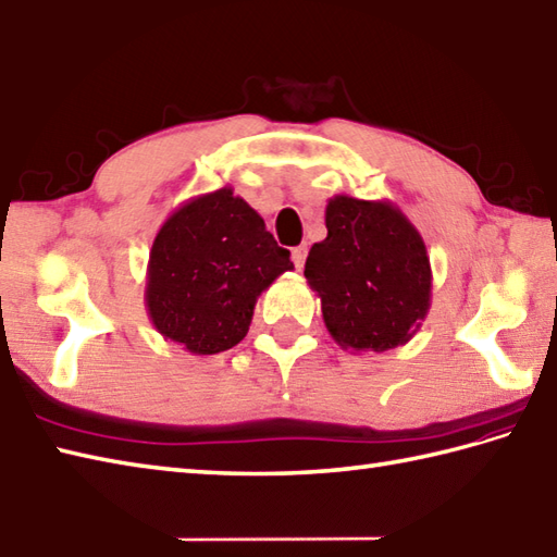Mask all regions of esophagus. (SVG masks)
Wrapping results in <instances>:
<instances>
[{
    "instance_id": "obj_1",
    "label": "esophagus",
    "mask_w": 557,
    "mask_h": 557,
    "mask_svg": "<svg viewBox=\"0 0 557 557\" xmlns=\"http://www.w3.org/2000/svg\"><path fill=\"white\" fill-rule=\"evenodd\" d=\"M305 259H308V247L305 245H300V247H295L293 249V264H295V269H302L305 267Z\"/></svg>"
}]
</instances>
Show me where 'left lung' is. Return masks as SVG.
Masks as SVG:
<instances>
[{
    "label": "left lung",
    "instance_id": "1",
    "mask_svg": "<svg viewBox=\"0 0 557 557\" xmlns=\"http://www.w3.org/2000/svg\"><path fill=\"white\" fill-rule=\"evenodd\" d=\"M326 237L314 243L305 278L322 300L334 342L356 354L411 342L433 298L421 233L392 201L336 195L326 203Z\"/></svg>",
    "mask_w": 557,
    "mask_h": 557
}]
</instances>
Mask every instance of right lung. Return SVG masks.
<instances>
[{
	"label": "right lung",
	"mask_w": 557,
	"mask_h": 557,
	"mask_svg": "<svg viewBox=\"0 0 557 557\" xmlns=\"http://www.w3.org/2000/svg\"><path fill=\"white\" fill-rule=\"evenodd\" d=\"M290 252L231 187L187 199L168 215L146 267V312L156 332L195 356L240 344L257 298Z\"/></svg>",
	"instance_id": "obj_1"
}]
</instances>
